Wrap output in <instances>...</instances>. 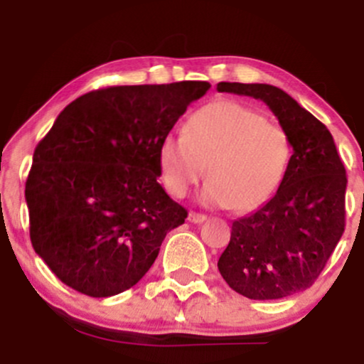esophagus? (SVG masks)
I'll return each instance as SVG.
<instances>
[{"label":"esophagus","instance_id":"obj_1","mask_svg":"<svg viewBox=\"0 0 364 364\" xmlns=\"http://www.w3.org/2000/svg\"><path fill=\"white\" fill-rule=\"evenodd\" d=\"M188 220H190V223H193V224H202V223H205V220H207V215L205 214H198V212H190V214H188Z\"/></svg>","mask_w":364,"mask_h":364}]
</instances>
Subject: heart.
Instances as JSON below:
<instances>
[{"mask_svg": "<svg viewBox=\"0 0 364 364\" xmlns=\"http://www.w3.org/2000/svg\"><path fill=\"white\" fill-rule=\"evenodd\" d=\"M291 154L289 133L282 124L245 104L217 101L188 118L185 135L164 136L157 161L169 195L185 196L207 168L203 202L246 212L277 191Z\"/></svg>", "mask_w": 364, "mask_h": 364, "instance_id": "obj_1", "label": "heart"}]
</instances>
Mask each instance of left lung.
<instances>
[{
  "instance_id": "1",
  "label": "left lung",
  "mask_w": 364,
  "mask_h": 364,
  "mask_svg": "<svg viewBox=\"0 0 364 364\" xmlns=\"http://www.w3.org/2000/svg\"><path fill=\"white\" fill-rule=\"evenodd\" d=\"M217 90L260 99L287 129L292 156L275 195L232 223L217 267L250 299H281L318 279L346 225V169L332 135L289 94L267 83L220 82Z\"/></svg>"
}]
</instances>
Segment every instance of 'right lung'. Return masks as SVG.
Instances as JSON below:
<instances>
[{
  "mask_svg": "<svg viewBox=\"0 0 364 364\" xmlns=\"http://www.w3.org/2000/svg\"><path fill=\"white\" fill-rule=\"evenodd\" d=\"M208 82L92 90L37 144L25 183L36 253L72 289L107 298L149 272L188 212L157 183L159 144Z\"/></svg>",
  "mask_w": 364,
  "mask_h": 364,
  "instance_id": "add662e5",
  "label": "right lung"
}]
</instances>
